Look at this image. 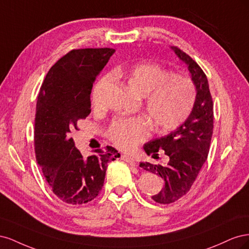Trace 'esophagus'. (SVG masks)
Masks as SVG:
<instances>
[{"label": "esophagus", "instance_id": "esophagus-1", "mask_svg": "<svg viewBox=\"0 0 249 249\" xmlns=\"http://www.w3.org/2000/svg\"><path fill=\"white\" fill-rule=\"evenodd\" d=\"M120 159L125 161V162H127L130 165H132V166H136V162H135V160L133 159V158H132L131 156H129V155L124 154V155H122V157H120Z\"/></svg>", "mask_w": 249, "mask_h": 249}]
</instances>
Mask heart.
Segmentation results:
<instances>
[{
    "label": "heart",
    "instance_id": "heart-1",
    "mask_svg": "<svg viewBox=\"0 0 249 249\" xmlns=\"http://www.w3.org/2000/svg\"><path fill=\"white\" fill-rule=\"evenodd\" d=\"M114 74L124 80L131 91L145 96L144 108L157 131L175 130L190 115L196 99V90L190 78L171 74L152 62L118 67ZM110 80V77H105L97 83L92 95L94 105L99 104L102 89ZM149 132V120L144 116H136L115 120L108 136L117 147L130 150L144 141Z\"/></svg>",
    "mask_w": 249,
    "mask_h": 249
}]
</instances>
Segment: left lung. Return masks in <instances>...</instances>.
<instances>
[{"instance_id": "left-lung-1", "label": "left lung", "mask_w": 249, "mask_h": 249, "mask_svg": "<svg viewBox=\"0 0 249 249\" xmlns=\"http://www.w3.org/2000/svg\"><path fill=\"white\" fill-rule=\"evenodd\" d=\"M187 65L196 90V99L190 115L175 131L148 141L144 152L157 159L163 149L169 161L166 165L141 162L140 167L159 175L164 179L162 190L152 198L159 203L175 202L190 190L205 164L213 134V101L207 76L194 60L177 47H170Z\"/></svg>"}]
</instances>
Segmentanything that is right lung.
<instances>
[{"instance_id": "obj_1", "label": "right lung", "mask_w": 249, "mask_h": 249, "mask_svg": "<svg viewBox=\"0 0 249 249\" xmlns=\"http://www.w3.org/2000/svg\"><path fill=\"white\" fill-rule=\"evenodd\" d=\"M114 49L72 50L51 67L39 90L35 112L36 159L57 197L82 205L100 194L108 163L120 157L109 146L84 158L71 132L91 112L93 81Z\"/></svg>"}]
</instances>
